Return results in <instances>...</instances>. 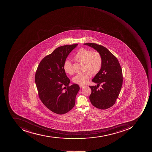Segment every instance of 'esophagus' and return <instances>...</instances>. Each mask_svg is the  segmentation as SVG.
I'll return each mask as SVG.
<instances>
[{"mask_svg": "<svg viewBox=\"0 0 152 152\" xmlns=\"http://www.w3.org/2000/svg\"><path fill=\"white\" fill-rule=\"evenodd\" d=\"M80 88H83L84 87H85V86H83V85H80Z\"/></svg>", "mask_w": 152, "mask_h": 152, "instance_id": "esophagus-1", "label": "esophagus"}]
</instances>
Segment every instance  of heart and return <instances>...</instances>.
<instances>
[{"instance_id": "obj_1", "label": "heart", "mask_w": 152, "mask_h": 152, "mask_svg": "<svg viewBox=\"0 0 152 152\" xmlns=\"http://www.w3.org/2000/svg\"><path fill=\"white\" fill-rule=\"evenodd\" d=\"M77 62L84 64V70H88L83 73L77 74L73 78V81L79 84H86L88 83L92 76V74H97L100 70L103 60L99 52L92 51L86 48H80L77 50L74 57ZM64 69L66 74L72 75L74 73L72 64L69 60L65 61Z\"/></svg>"}]
</instances>
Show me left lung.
Masks as SVG:
<instances>
[{
  "label": "left lung",
  "mask_w": 152,
  "mask_h": 152,
  "mask_svg": "<svg viewBox=\"0 0 152 152\" xmlns=\"http://www.w3.org/2000/svg\"><path fill=\"white\" fill-rule=\"evenodd\" d=\"M83 44L99 52L103 60L100 70L92 80L97 85L89 86L91 89L90 102L99 109L109 108L115 103L121 90L123 82L121 66L116 57L105 47L93 43ZM100 84L102 87L98 89Z\"/></svg>",
  "instance_id": "8db88e82"
}]
</instances>
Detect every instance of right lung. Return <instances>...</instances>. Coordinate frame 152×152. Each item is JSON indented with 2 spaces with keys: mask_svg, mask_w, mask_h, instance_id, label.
I'll return each mask as SVG.
<instances>
[{
  "mask_svg": "<svg viewBox=\"0 0 152 152\" xmlns=\"http://www.w3.org/2000/svg\"><path fill=\"white\" fill-rule=\"evenodd\" d=\"M77 45L57 48L43 58L36 71L35 83L40 99L48 109L58 114H65L73 108L80 90L75 83L69 86L70 80L64 69L66 58Z\"/></svg>",
  "mask_w": 152,
  "mask_h": 152,
  "instance_id": "add662e5",
  "label": "right lung"
}]
</instances>
